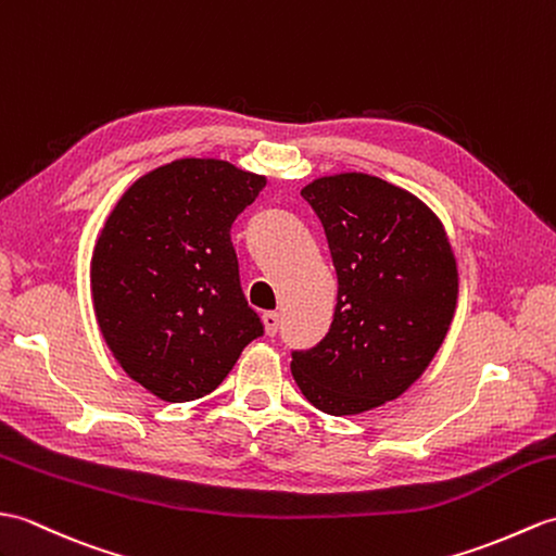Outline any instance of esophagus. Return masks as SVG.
Here are the masks:
<instances>
[{"label":"esophagus","instance_id":"esophagus-1","mask_svg":"<svg viewBox=\"0 0 556 556\" xmlns=\"http://www.w3.org/2000/svg\"><path fill=\"white\" fill-rule=\"evenodd\" d=\"M263 321H265V331H267V337H275L277 329H279V315H277V313H273V309H269V313H265V315H263Z\"/></svg>","mask_w":556,"mask_h":556}]
</instances>
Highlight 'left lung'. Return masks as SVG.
Here are the masks:
<instances>
[{
    "label": "left lung",
    "instance_id": "left-lung-1",
    "mask_svg": "<svg viewBox=\"0 0 556 556\" xmlns=\"http://www.w3.org/2000/svg\"><path fill=\"white\" fill-rule=\"evenodd\" d=\"M339 277L333 321L291 353L301 393L333 417L403 395L429 367L457 307L459 275L445 229L409 191L365 173L303 187Z\"/></svg>",
    "mask_w": 556,
    "mask_h": 556
}]
</instances>
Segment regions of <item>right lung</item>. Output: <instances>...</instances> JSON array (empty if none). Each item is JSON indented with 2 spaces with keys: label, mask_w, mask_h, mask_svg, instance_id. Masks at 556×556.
I'll list each match as a JSON object with an SVG mask.
<instances>
[{
  "label": "right lung",
  "mask_w": 556,
  "mask_h": 556,
  "mask_svg": "<svg viewBox=\"0 0 556 556\" xmlns=\"http://www.w3.org/2000/svg\"><path fill=\"white\" fill-rule=\"evenodd\" d=\"M263 175L215 159H179L123 193L92 255L99 329L127 377L167 403L215 391L263 337L231 247V223Z\"/></svg>",
  "instance_id": "1"
}]
</instances>
